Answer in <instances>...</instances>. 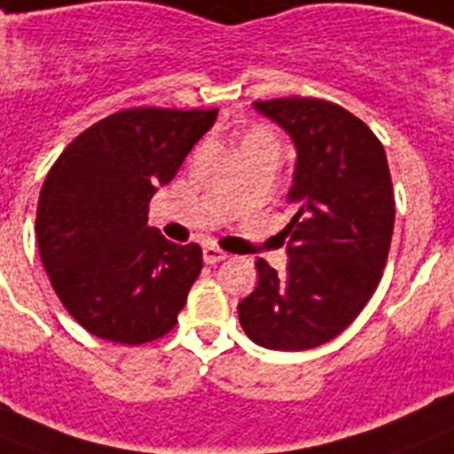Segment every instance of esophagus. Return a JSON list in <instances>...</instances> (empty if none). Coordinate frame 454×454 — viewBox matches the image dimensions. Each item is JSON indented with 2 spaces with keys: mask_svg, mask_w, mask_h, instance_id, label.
<instances>
[{
  "mask_svg": "<svg viewBox=\"0 0 454 454\" xmlns=\"http://www.w3.org/2000/svg\"><path fill=\"white\" fill-rule=\"evenodd\" d=\"M203 258H205V262H207V265H215V262L226 261L228 254H226V251H221L219 247L207 245V247H203Z\"/></svg>",
  "mask_w": 454,
  "mask_h": 454,
  "instance_id": "esophagus-1",
  "label": "esophagus"
}]
</instances>
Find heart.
Returning <instances> with one entry per match:
<instances>
[{
    "instance_id": "1",
    "label": "heart",
    "mask_w": 454,
    "mask_h": 454,
    "mask_svg": "<svg viewBox=\"0 0 454 454\" xmlns=\"http://www.w3.org/2000/svg\"><path fill=\"white\" fill-rule=\"evenodd\" d=\"M247 138H270V133L262 131V129H256V131H251Z\"/></svg>"
}]
</instances>
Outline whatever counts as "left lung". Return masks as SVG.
I'll list each match as a JSON object with an SVG mask.
<instances>
[{
  "label": "left lung",
  "instance_id": "left-lung-1",
  "mask_svg": "<svg viewBox=\"0 0 454 454\" xmlns=\"http://www.w3.org/2000/svg\"><path fill=\"white\" fill-rule=\"evenodd\" d=\"M254 108L291 136L298 159L281 231L288 268L258 258V286L238 304L254 344L307 350L341 334L374 295L395 228L386 150L372 129L321 98H272Z\"/></svg>",
  "mask_w": 454,
  "mask_h": 454
}]
</instances>
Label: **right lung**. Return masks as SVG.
Wrapping results in <instances>:
<instances>
[{"mask_svg":"<svg viewBox=\"0 0 454 454\" xmlns=\"http://www.w3.org/2000/svg\"><path fill=\"white\" fill-rule=\"evenodd\" d=\"M219 110L127 108L91 124L57 159L36 209V242L57 298L94 337L168 334L203 270L198 245L147 226V205Z\"/></svg>","mask_w":454,"mask_h":454,"instance_id":"obj_1","label":"right lung"}]
</instances>
